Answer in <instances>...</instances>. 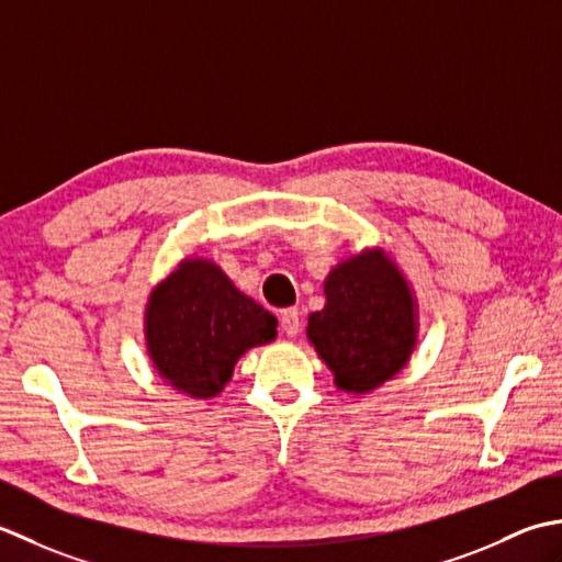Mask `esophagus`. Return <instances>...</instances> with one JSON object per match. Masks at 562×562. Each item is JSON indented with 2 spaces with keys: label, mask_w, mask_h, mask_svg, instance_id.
I'll use <instances>...</instances> for the list:
<instances>
[{
  "label": "esophagus",
  "mask_w": 562,
  "mask_h": 562,
  "mask_svg": "<svg viewBox=\"0 0 562 562\" xmlns=\"http://www.w3.org/2000/svg\"><path fill=\"white\" fill-rule=\"evenodd\" d=\"M279 319H281V329L289 337H295L297 331H301V313H297L295 307H285V311H281Z\"/></svg>",
  "instance_id": "34e87169"
}]
</instances>
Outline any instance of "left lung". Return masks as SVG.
<instances>
[{"label": "left lung", "instance_id": "left-lung-1", "mask_svg": "<svg viewBox=\"0 0 562 562\" xmlns=\"http://www.w3.org/2000/svg\"><path fill=\"white\" fill-rule=\"evenodd\" d=\"M325 297L307 317V339L339 391L371 393L403 369L417 341L409 285L383 249H366L329 271Z\"/></svg>", "mask_w": 562, "mask_h": 562}]
</instances>
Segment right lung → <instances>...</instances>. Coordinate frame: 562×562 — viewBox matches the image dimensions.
<instances>
[{
    "label": "right lung",
    "mask_w": 562,
    "mask_h": 562,
    "mask_svg": "<svg viewBox=\"0 0 562 562\" xmlns=\"http://www.w3.org/2000/svg\"><path fill=\"white\" fill-rule=\"evenodd\" d=\"M277 317L239 293L213 261L187 259L157 285L145 313L157 373L191 397H215L237 359L277 337Z\"/></svg>",
    "instance_id": "1"
}]
</instances>
